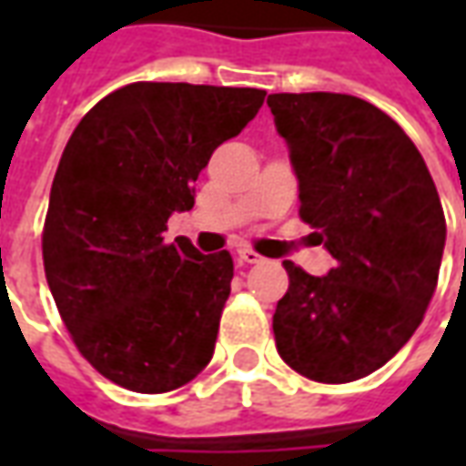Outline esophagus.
Instances as JSON below:
<instances>
[{"instance_id":"esophagus-1","label":"esophagus","mask_w":466,"mask_h":466,"mask_svg":"<svg viewBox=\"0 0 466 466\" xmlns=\"http://www.w3.org/2000/svg\"><path fill=\"white\" fill-rule=\"evenodd\" d=\"M237 257H239V262H242V264H259V262H262V257L254 252V249H247V247H244V249H239V252H237Z\"/></svg>"}]
</instances>
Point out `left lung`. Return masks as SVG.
<instances>
[{
	"label": "left lung",
	"mask_w": 466,
	"mask_h": 466,
	"mask_svg": "<svg viewBox=\"0 0 466 466\" xmlns=\"http://www.w3.org/2000/svg\"><path fill=\"white\" fill-rule=\"evenodd\" d=\"M289 147L299 217L337 264L312 277L284 262L277 351L294 371L344 384L410 342L440 277L447 224L420 149L370 102L334 92L269 95Z\"/></svg>",
	"instance_id": "obj_1"
}]
</instances>
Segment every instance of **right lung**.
I'll return each mask as SVG.
<instances>
[{"label": "right lung", "mask_w": 466, "mask_h": 466, "mask_svg": "<svg viewBox=\"0 0 466 466\" xmlns=\"http://www.w3.org/2000/svg\"><path fill=\"white\" fill-rule=\"evenodd\" d=\"M264 89L134 82L96 102L56 167L42 254L85 360L124 390L162 394L209 364L232 254L164 242L194 207L212 152L259 112Z\"/></svg>", "instance_id": "add662e5"}]
</instances>
